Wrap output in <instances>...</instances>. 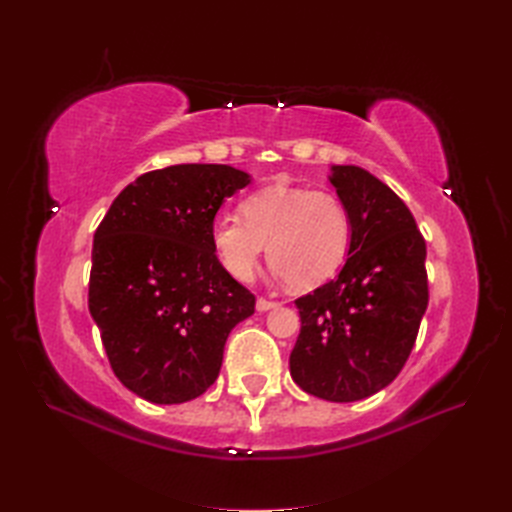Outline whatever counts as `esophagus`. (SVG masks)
Here are the masks:
<instances>
[{"instance_id":"34e87169","label":"esophagus","mask_w":512,"mask_h":512,"mask_svg":"<svg viewBox=\"0 0 512 512\" xmlns=\"http://www.w3.org/2000/svg\"><path fill=\"white\" fill-rule=\"evenodd\" d=\"M275 305H277L275 301H269V299H265V297L256 299V309H258V312H269V309H273Z\"/></svg>"}]
</instances>
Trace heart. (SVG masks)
Wrapping results in <instances>:
<instances>
[{"mask_svg":"<svg viewBox=\"0 0 512 512\" xmlns=\"http://www.w3.org/2000/svg\"><path fill=\"white\" fill-rule=\"evenodd\" d=\"M241 218L222 215L209 239L220 265L239 282H250L262 252L286 284L307 290L333 277L350 250L352 222L333 192L269 185L241 203Z\"/></svg>","mask_w":512,"mask_h":512,"instance_id":"heart-1","label":"heart"}]
</instances>
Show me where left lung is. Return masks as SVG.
<instances>
[{"mask_svg":"<svg viewBox=\"0 0 512 512\" xmlns=\"http://www.w3.org/2000/svg\"><path fill=\"white\" fill-rule=\"evenodd\" d=\"M352 241L335 280L294 301L301 333L290 376L309 395L359 401L389 386L408 361L427 309V247L410 209L361 166H331Z\"/></svg>","mask_w":512,"mask_h":512,"instance_id":"obj_1","label":"left lung"}]
</instances>
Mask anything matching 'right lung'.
Returning a JSON list of instances; mask_svg holds the SVG:
<instances>
[{
	"instance_id": "1",
	"label": "right lung",
	"mask_w": 512,
	"mask_h": 512,
	"mask_svg": "<svg viewBox=\"0 0 512 512\" xmlns=\"http://www.w3.org/2000/svg\"><path fill=\"white\" fill-rule=\"evenodd\" d=\"M252 175L228 164L151 170L113 200L94 235L89 314L121 384L183 404L220 374L224 344L254 294L220 265L209 230Z\"/></svg>"
}]
</instances>
